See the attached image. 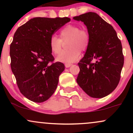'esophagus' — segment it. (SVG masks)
I'll return each mask as SVG.
<instances>
[{
    "label": "esophagus",
    "instance_id": "obj_1",
    "mask_svg": "<svg viewBox=\"0 0 133 133\" xmlns=\"http://www.w3.org/2000/svg\"><path fill=\"white\" fill-rule=\"evenodd\" d=\"M72 65V64H69V63H66V64H65V67L66 68H69L70 66H71Z\"/></svg>",
    "mask_w": 133,
    "mask_h": 133
}]
</instances>
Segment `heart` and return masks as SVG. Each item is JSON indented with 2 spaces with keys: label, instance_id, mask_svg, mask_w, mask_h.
<instances>
[{
  "label": "heart",
  "instance_id": "1",
  "mask_svg": "<svg viewBox=\"0 0 133 133\" xmlns=\"http://www.w3.org/2000/svg\"><path fill=\"white\" fill-rule=\"evenodd\" d=\"M60 37L53 35L50 37L49 46L51 51L58 54L62 51L63 41H68L69 49L63 51L57 57L59 62L71 63L80 57L81 51H84L89 47L91 36L86 29H81L79 25L69 24L60 30Z\"/></svg>",
  "mask_w": 133,
  "mask_h": 133
}]
</instances>
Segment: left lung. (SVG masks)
I'll return each instance as SVG.
<instances>
[{
	"label": "left lung",
	"mask_w": 133,
	"mask_h": 133,
	"mask_svg": "<svg viewBox=\"0 0 133 133\" xmlns=\"http://www.w3.org/2000/svg\"><path fill=\"white\" fill-rule=\"evenodd\" d=\"M73 19L82 21L91 36L86 54L78 63L77 82L88 95L102 98L116 88L124 64L121 41L116 30L95 12L84 14Z\"/></svg>",
	"instance_id": "left-lung-1"
}]
</instances>
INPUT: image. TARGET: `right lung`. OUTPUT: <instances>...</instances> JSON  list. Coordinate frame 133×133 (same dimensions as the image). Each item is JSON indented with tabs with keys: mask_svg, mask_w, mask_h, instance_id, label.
Wrapping results in <instances>:
<instances>
[{
	"mask_svg": "<svg viewBox=\"0 0 133 133\" xmlns=\"http://www.w3.org/2000/svg\"><path fill=\"white\" fill-rule=\"evenodd\" d=\"M68 17H35L19 27L10 46L12 71L21 92L35 103H42L54 94L63 63H53L50 37L70 22Z\"/></svg>",
	"mask_w": 133,
	"mask_h": 133,
	"instance_id": "add662e5",
	"label": "right lung"
}]
</instances>
